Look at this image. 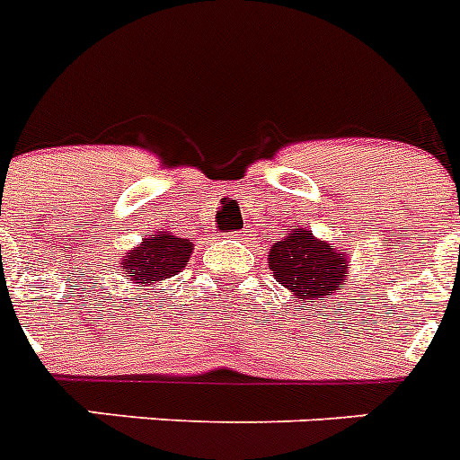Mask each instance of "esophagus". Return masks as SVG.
Instances as JSON below:
<instances>
[{
	"label": "esophagus",
	"instance_id": "esophagus-1",
	"mask_svg": "<svg viewBox=\"0 0 460 460\" xmlns=\"http://www.w3.org/2000/svg\"><path fill=\"white\" fill-rule=\"evenodd\" d=\"M229 235H231V238H243V235H247V234H245V231H231Z\"/></svg>",
	"mask_w": 460,
	"mask_h": 460
}]
</instances>
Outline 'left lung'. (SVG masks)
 <instances>
[{"instance_id": "8db88e82", "label": "left lung", "mask_w": 460, "mask_h": 460, "mask_svg": "<svg viewBox=\"0 0 460 460\" xmlns=\"http://www.w3.org/2000/svg\"><path fill=\"white\" fill-rule=\"evenodd\" d=\"M269 266L279 285L294 291L296 298H303L301 305H305L342 289L347 257L335 252L329 243L317 241L310 231L298 229L270 247Z\"/></svg>"}]
</instances>
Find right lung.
<instances>
[{
  "mask_svg": "<svg viewBox=\"0 0 460 460\" xmlns=\"http://www.w3.org/2000/svg\"><path fill=\"white\" fill-rule=\"evenodd\" d=\"M191 245L187 238L169 235L166 231L150 238H143L141 247H136L122 259V269H125L127 279L134 285H155L159 279L173 278L185 269L187 259H190Z\"/></svg>",
  "mask_w": 460,
  "mask_h": 460,
  "instance_id": "obj_1",
  "label": "right lung"
}]
</instances>
